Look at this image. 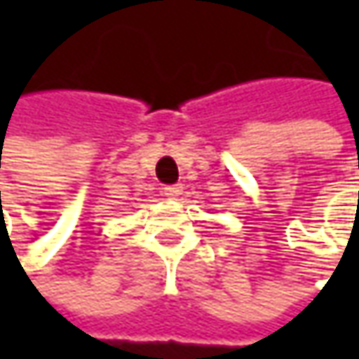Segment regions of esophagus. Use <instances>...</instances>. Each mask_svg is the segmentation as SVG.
<instances>
[{
    "label": "esophagus",
    "instance_id": "esophagus-1",
    "mask_svg": "<svg viewBox=\"0 0 359 359\" xmlns=\"http://www.w3.org/2000/svg\"><path fill=\"white\" fill-rule=\"evenodd\" d=\"M182 189H184V187H182V184L165 186V187H163V196H165V198H170V200H175V198H177V196L182 194Z\"/></svg>",
    "mask_w": 359,
    "mask_h": 359
}]
</instances>
